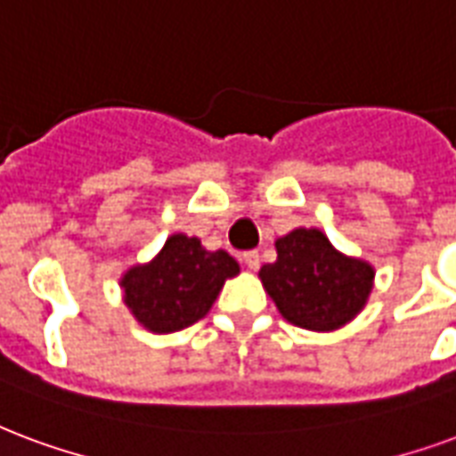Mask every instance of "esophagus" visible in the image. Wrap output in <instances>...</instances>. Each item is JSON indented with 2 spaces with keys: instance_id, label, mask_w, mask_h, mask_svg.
<instances>
[{
  "instance_id": "obj_1",
  "label": "esophagus",
  "mask_w": 456,
  "mask_h": 456,
  "mask_svg": "<svg viewBox=\"0 0 456 456\" xmlns=\"http://www.w3.org/2000/svg\"><path fill=\"white\" fill-rule=\"evenodd\" d=\"M241 261H244L246 268H251V271H258V268H261V256H258V251H246V254L241 256Z\"/></svg>"
}]
</instances>
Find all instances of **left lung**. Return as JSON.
Instances as JSON below:
<instances>
[{
	"label": "left lung",
	"instance_id": "left-lung-1",
	"mask_svg": "<svg viewBox=\"0 0 456 456\" xmlns=\"http://www.w3.org/2000/svg\"><path fill=\"white\" fill-rule=\"evenodd\" d=\"M275 248L278 261L263 265L258 275L289 323L333 331L365 306L372 265L338 254L319 229H295Z\"/></svg>",
	"mask_w": 456,
	"mask_h": 456
}]
</instances>
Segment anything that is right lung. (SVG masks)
Masks as SVG:
<instances>
[{
    "instance_id": "obj_1",
    "label": "right lung",
    "mask_w": 456,
    "mask_h": 456,
    "mask_svg": "<svg viewBox=\"0 0 456 456\" xmlns=\"http://www.w3.org/2000/svg\"><path fill=\"white\" fill-rule=\"evenodd\" d=\"M237 273L227 251H205L195 237L174 234L154 261L125 273V305L150 331H181L210 312L224 280Z\"/></svg>"
}]
</instances>
